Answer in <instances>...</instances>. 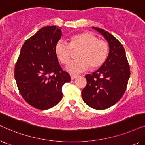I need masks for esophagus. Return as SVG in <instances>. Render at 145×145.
Segmentation results:
<instances>
[{
  "label": "esophagus",
  "instance_id": "34e87169",
  "mask_svg": "<svg viewBox=\"0 0 145 145\" xmlns=\"http://www.w3.org/2000/svg\"><path fill=\"white\" fill-rule=\"evenodd\" d=\"M77 75H71V80H74V79H75L76 78H77Z\"/></svg>",
  "mask_w": 145,
  "mask_h": 145
}]
</instances>
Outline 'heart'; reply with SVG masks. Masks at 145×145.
I'll return each mask as SVG.
<instances>
[{"label": "heart", "instance_id": "obj_1", "mask_svg": "<svg viewBox=\"0 0 145 145\" xmlns=\"http://www.w3.org/2000/svg\"><path fill=\"white\" fill-rule=\"evenodd\" d=\"M80 49L76 55L78 59L71 61L65 67L71 74L82 72L90 67L92 70L99 68L108 55V43L88 31L71 36L69 44L59 41L55 46V53L61 63L67 64L72 56V49Z\"/></svg>", "mask_w": 145, "mask_h": 145}]
</instances>
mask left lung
Here are the masks:
<instances>
[{"mask_svg":"<svg viewBox=\"0 0 145 145\" xmlns=\"http://www.w3.org/2000/svg\"><path fill=\"white\" fill-rule=\"evenodd\" d=\"M93 29L100 33L109 45L106 61L92 74H86V86L82 91L84 102L90 108L102 110L116 104L125 92L130 69L121 43L108 31Z\"/></svg>","mask_w":145,"mask_h":145,"instance_id":"8db88e82","label":"left lung"}]
</instances>
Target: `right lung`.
<instances>
[{"label":"right lung","instance_id":"right-lung-1","mask_svg":"<svg viewBox=\"0 0 145 145\" xmlns=\"http://www.w3.org/2000/svg\"><path fill=\"white\" fill-rule=\"evenodd\" d=\"M62 36L61 27L46 26L25 41L14 69L20 93L26 102L39 110L56 106L63 98L65 83L71 81L55 53Z\"/></svg>","mask_w":145,"mask_h":145}]
</instances>
